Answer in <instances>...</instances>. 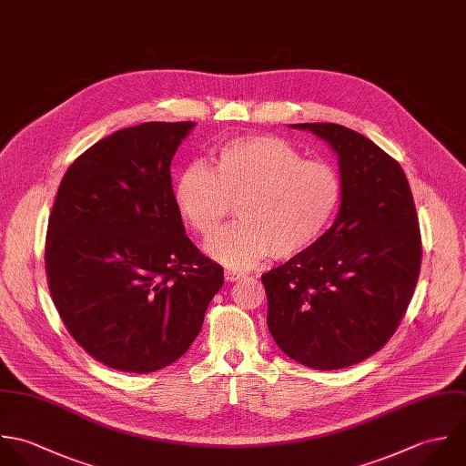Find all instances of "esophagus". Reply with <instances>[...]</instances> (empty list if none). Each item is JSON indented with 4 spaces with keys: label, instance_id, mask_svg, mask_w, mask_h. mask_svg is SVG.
<instances>
[{
    "label": "esophagus",
    "instance_id": "obj_1",
    "mask_svg": "<svg viewBox=\"0 0 466 466\" xmlns=\"http://www.w3.org/2000/svg\"><path fill=\"white\" fill-rule=\"evenodd\" d=\"M243 278V274L236 272V270H225V280L228 282H234V280H239Z\"/></svg>",
    "mask_w": 466,
    "mask_h": 466
}]
</instances>
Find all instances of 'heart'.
Instances as JSON below:
<instances>
[{
  "label": "heart",
  "instance_id": "1",
  "mask_svg": "<svg viewBox=\"0 0 466 466\" xmlns=\"http://www.w3.org/2000/svg\"><path fill=\"white\" fill-rule=\"evenodd\" d=\"M342 198L337 169L304 157L272 135L238 137L214 151V171L192 162L175 182V199L187 223L212 236L238 203L239 221L205 245L219 265L245 270L270 254L288 259L317 243Z\"/></svg>",
  "mask_w": 466,
  "mask_h": 466
}]
</instances>
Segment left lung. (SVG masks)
<instances>
[{
  "label": "left lung",
  "instance_id": "obj_1",
  "mask_svg": "<svg viewBox=\"0 0 466 466\" xmlns=\"http://www.w3.org/2000/svg\"><path fill=\"white\" fill-rule=\"evenodd\" d=\"M339 157L342 198L313 247L263 276L268 329L280 351L319 371L370 359L396 331L412 299L421 238L400 164L340 124H289Z\"/></svg>",
  "mask_w": 466,
  "mask_h": 466
}]
</instances>
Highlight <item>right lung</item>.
Wrapping results in <instances>:
<instances>
[{"label":"right lung","instance_id":"1","mask_svg":"<svg viewBox=\"0 0 466 466\" xmlns=\"http://www.w3.org/2000/svg\"><path fill=\"white\" fill-rule=\"evenodd\" d=\"M196 122L118 129L66 171L48 219L54 304L77 344L124 372L177 362L198 337L223 268L186 236L171 160Z\"/></svg>","mask_w":466,"mask_h":466}]
</instances>
